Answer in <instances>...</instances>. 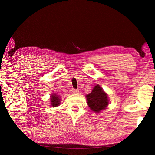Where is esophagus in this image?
<instances>
[{
	"label": "esophagus",
	"instance_id": "esophagus-1",
	"mask_svg": "<svg viewBox=\"0 0 155 155\" xmlns=\"http://www.w3.org/2000/svg\"><path fill=\"white\" fill-rule=\"evenodd\" d=\"M71 91H72V92L74 93V94H78L79 93V90L78 89H71Z\"/></svg>",
	"mask_w": 155,
	"mask_h": 155
}]
</instances>
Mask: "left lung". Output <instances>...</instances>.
<instances>
[{"instance_id": "8db88e82", "label": "left lung", "mask_w": 155, "mask_h": 155, "mask_svg": "<svg viewBox=\"0 0 155 155\" xmlns=\"http://www.w3.org/2000/svg\"><path fill=\"white\" fill-rule=\"evenodd\" d=\"M86 97L89 107L96 113L105 109L109 104L107 95L98 85H95L92 92L87 95Z\"/></svg>"}]
</instances>
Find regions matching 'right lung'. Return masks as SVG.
<instances>
[{
    "label": "right lung",
    "mask_w": 155,
    "mask_h": 155,
    "mask_svg": "<svg viewBox=\"0 0 155 155\" xmlns=\"http://www.w3.org/2000/svg\"><path fill=\"white\" fill-rule=\"evenodd\" d=\"M60 99L58 96L56 95V94H54L51 96V105L56 107L60 105Z\"/></svg>",
    "instance_id": "right-lung-1"
}]
</instances>
